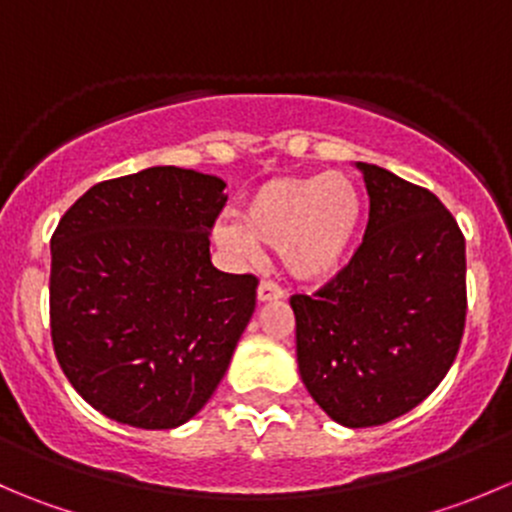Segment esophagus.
Segmentation results:
<instances>
[{
	"label": "esophagus",
	"instance_id": "obj_1",
	"mask_svg": "<svg viewBox=\"0 0 512 512\" xmlns=\"http://www.w3.org/2000/svg\"><path fill=\"white\" fill-rule=\"evenodd\" d=\"M282 295H285V290H282L280 285H275V282H270V280H262L260 287H257V300H260V302L280 300Z\"/></svg>",
	"mask_w": 512,
	"mask_h": 512
}]
</instances>
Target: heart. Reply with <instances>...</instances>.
Masks as SVG:
<instances>
[{
	"instance_id": "b5f03b06",
	"label": "heart",
	"mask_w": 512,
	"mask_h": 512,
	"mask_svg": "<svg viewBox=\"0 0 512 512\" xmlns=\"http://www.w3.org/2000/svg\"><path fill=\"white\" fill-rule=\"evenodd\" d=\"M365 222V197L350 175L272 177L240 207V225L222 222L215 240L237 255L275 247L287 275L325 282L347 267Z\"/></svg>"
}]
</instances>
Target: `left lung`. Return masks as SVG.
<instances>
[{"label":"left lung","mask_w":512,"mask_h":512,"mask_svg":"<svg viewBox=\"0 0 512 512\" xmlns=\"http://www.w3.org/2000/svg\"><path fill=\"white\" fill-rule=\"evenodd\" d=\"M370 220L352 260L315 295H292L297 367L335 423L372 428L423 403L465 330V237L425 187L357 162Z\"/></svg>","instance_id":"8db88e82"}]
</instances>
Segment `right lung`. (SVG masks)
<instances>
[{
	"mask_svg": "<svg viewBox=\"0 0 512 512\" xmlns=\"http://www.w3.org/2000/svg\"><path fill=\"white\" fill-rule=\"evenodd\" d=\"M225 182L150 167L89 187L52 235L49 325L72 388L107 418L170 430L225 377L257 277L220 272L210 230Z\"/></svg>",
	"mask_w": 512,
	"mask_h": 512,
	"instance_id": "1",
	"label": "right lung"
}]
</instances>
